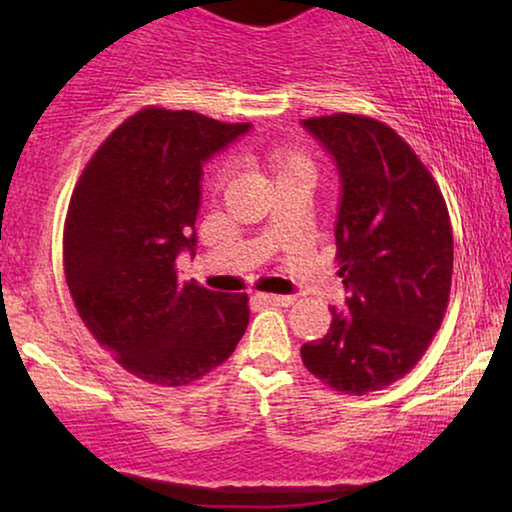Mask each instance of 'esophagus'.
<instances>
[{
	"label": "esophagus",
	"instance_id": "34e87169",
	"mask_svg": "<svg viewBox=\"0 0 512 512\" xmlns=\"http://www.w3.org/2000/svg\"><path fill=\"white\" fill-rule=\"evenodd\" d=\"M256 298L265 305H291L296 300L293 296H275V293H258Z\"/></svg>",
	"mask_w": 512,
	"mask_h": 512
}]
</instances>
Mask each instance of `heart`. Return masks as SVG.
<instances>
[{"label": "heart", "mask_w": 512, "mask_h": 512, "mask_svg": "<svg viewBox=\"0 0 512 512\" xmlns=\"http://www.w3.org/2000/svg\"><path fill=\"white\" fill-rule=\"evenodd\" d=\"M272 163H275L279 177H282V174H296V172H303V174H310V177H314L312 160L300 151L279 149V151L272 153ZM221 179H223V174L219 179H216V184H221Z\"/></svg>", "instance_id": "heart-1"}]
</instances>
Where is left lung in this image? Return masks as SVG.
I'll use <instances>...</instances> for the list:
<instances>
[{
  "label": "left lung",
  "instance_id": "1",
  "mask_svg": "<svg viewBox=\"0 0 512 512\" xmlns=\"http://www.w3.org/2000/svg\"><path fill=\"white\" fill-rule=\"evenodd\" d=\"M340 179L335 247L345 305L324 338L300 347L335 391L366 394L403 377L443 324L452 284V226L443 193L389 125L366 116L307 118Z\"/></svg>",
  "mask_w": 512,
  "mask_h": 512
}]
</instances>
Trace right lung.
I'll return each mask as SVG.
<instances>
[{
	"instance_id": "obj_1",
	"label": "right lung",
	"mask_w": 512,
	"mask_h": 512,
	"mask_svg": "<svg viewBox=\"0 0 512 512\" xmlns=\"http://www.w3.org/2000/svg\"><path fill=\"white\" fill-rule=\"evenodd\" d=\"M249 128L142 109L111 132L74 188L62 251L76 312L104 352L146 382L198 380L247 331V293L181 284L177 258L198 247L202 167Z\"/></svg>"
}]
</instances>
